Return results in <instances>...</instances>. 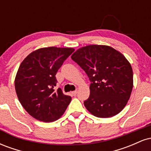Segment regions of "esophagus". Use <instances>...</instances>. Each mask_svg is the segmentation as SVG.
Masks as SVG:
<instances>
[{"instance_id": "obj_1", "label": "esophagus", "mask_w": 151, "mask_h": 151, "mask_svg": "<svg viewBox=\"0 0 151 151\" xmlns=\"http://www.w3.org/2000/svg\"><path fill=\"white\" fill-rule=\"evenodd\" d=\"M72 95H73V96H76V95H77V91H72Z\"/></svg>"}]
</instances>
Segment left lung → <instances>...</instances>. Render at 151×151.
Masks as SVG:
<instances>
[{"instance_id": "obj_1", "label": "left lung", "mask_w": 151, "mask_h": 151, "mask_svg": "<svg viewBox=\"0 0 151 151\" xmlns=\"http://www.w3.org/2000/svg\"><path fill=\"white\" fill-rule=\"evenodd\" d=\"M87 74L90 95L84 104L92 115L109 118L120 113L131 96L133 70L121 52L107 45H91L71 57Z\"/></svg>"}]
</instances>
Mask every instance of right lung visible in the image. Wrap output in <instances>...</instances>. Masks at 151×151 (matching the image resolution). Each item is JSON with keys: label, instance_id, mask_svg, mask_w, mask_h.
<instances>
[{"label": "right lung", "instance_id": "1", "mask_svg": "<svg viewBox=\"0 0 151 151\" xmlns=\"http://www.w3.org/2000/svg\"><path fill=\"white\" fill-rule=\"evenodd\" d=\"M73 48L50 47L27 55L20 64L15 88L21 105L30 116L43 122H52L63 115L72 97L55 90L56 75Z\"/></svg>", "mask_w": 151, "mask_h": 151}]
</instances>
